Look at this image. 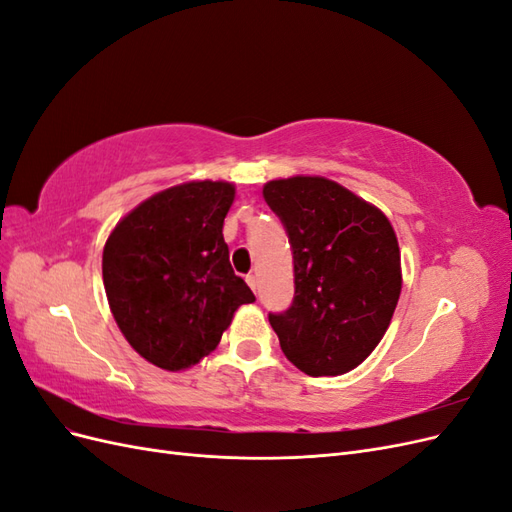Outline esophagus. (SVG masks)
I'll return each mask as SVG.
<instances>
[{
  "mask_svg": "<svg viewBox=\"0 0 512 512\" xmlns=\"http://www.w3.org/2000/svg\"><path fill=\"white\" fill-rule=\"evenodd\" d=\"M245 282H247V284H250V288H252V290H256V288H258V280H256V275H254V273H250V275H245Z\"/></svg>",
  "mask_w": 512,
  "mask_h": 512,
  "instance_id": "esophagus-1",
  "label": "esophagus"
}]
</instances>
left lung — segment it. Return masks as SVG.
<instances>
[{"label":"left lung","mask_w":512,"mask_h":512,"mask_svg":"<svg viewBox=\"0 0 512 512\" xmlns=\"http://www.w3.org/2000/svg\"><path fill=\"white\" fill-rule=\"evenodd\" d=\"M282 220L294 265V299L269 314L288 361L307 376L361 365L389 329L401 260L386 215L324 177L275 179L262 188Z\"/></svg>","instance_id":"left-lung-1"}]
</instances>
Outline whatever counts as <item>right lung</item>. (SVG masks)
<instances>
[{"label": "right lung", "instance_id": "add662e5", "mask_svg": "<svg viewBox=\"0 0 512 512\" xmlns=\"http://www.w3.org/2000/svg\"><path fill=\"white\" fill-rule=\"evenodd\" d=\"M235 200L226 181H188L132 209L108 237L102 277L130 346L168 371L196 365L232 316L256 301L228 260L222 228Z\"/></svg>", "mask_w": 512, "mask_h": 512}]
</instances>
